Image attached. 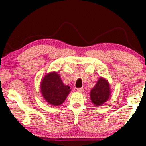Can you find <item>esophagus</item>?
<instances>
[{
	"mask_svg": "<svg viewBox=\"0 0 146 146\" xmlns=\"http://www.w3.org/2000/svg\"><path fill=\"white\" fill-rule=\"evenodd\" d=\"M77 90L80 92H83L84 90H83V89H82V88H78V89H77Z\"/></svg>",
	"mask_w": 146,
	"mask_h": 146,
	"instance_id": "1",
	"label": "esophagus"
}]
</instances>
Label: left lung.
Returning a JSON list of instances; mask_svg holds the SVG:
<instances>
[{"mask_svg": "<svg viewBox=\"0 0 146 146\" xmlns=\"http://www.w3.org/2000/svg\"><path fill=\"white\" fill-rule=\"evenodd\" d=\"M111 85L107 79L100 77L90 92V100L96 106H101L109 99Z\"/></svg>", "mask_w": 146, "mask_h": 146, "instance_id": "left-lung-1", "label": "left lung"}]
</instances>
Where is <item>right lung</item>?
Returning a JSON list of instances; mask_svg holds the SVG:
<instances>
[{
    "instance_id": "1",
    "label": "right lung",
    "mask_w": 146,
    "mask_h": 146,
    "mask_svg": "<svg viewBox=\"0 0 146 146\" xmlns=\"http://www.w3.org/2000/svg\"><path fill=\"white\" fill-rule=\"evenodd\" d=\"M40 92L45 101L54 106H60L71 91L70 87L64 85L57 72L45 75L40 82Z\"/></svg>"
}]
</instances>
